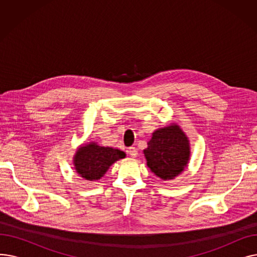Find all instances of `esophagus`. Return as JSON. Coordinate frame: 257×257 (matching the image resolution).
Wrapping results in <instances>:
<instances>
[{"label":"esophagus","mask_w":257,"mask_h":257,"mask_svg":"<svg viewBox=\"0 0 257 257\" xmlns=\"http://www.w3.org/2000/svg\"><path fill=\"white\" fill-rule=\"evenodd\" d=\"M127 152H128V154L131 156V157H137L138 156V149L137 148H134V147H130V148H128V150H127Z\"/></svg>","instance_id":"1"}]
</instances>
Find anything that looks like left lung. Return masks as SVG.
I'll return each mask as SVG.
<instances>
[{
	"mask_svg": "<svg viewBox=\"0 0 257 257\" xmlns=\"http://www.w3.org/2000/svg\"><path fill=\"white\" fill-rule=\"evenodd\" d=\"M147 166L164 180L174 179L184 171L191 156L190 141L177 124L153 132L144 150Z\"/></svg>",
	"mask_w": 257,
	"mask_h": 257,
	"instance_id": "8db88e82",
	"label": "left lung"
}]
</instances>
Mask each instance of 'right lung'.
Returning <instances> with one entry per match:
<instances>
[{
	"label": "right lung",
	"mask_w": 257,
	"mask_h": 257,
	"mask_svg": "<svg viewBox=\"0 0 257 257\" xmlns=\"http://www.w3.org/2000/svg\"><path fill=\"white\" fill-rule=\"evenodd\" d=\"M125 156L126 154L120 150L89 143L78 148L74 156V166L81 177L96 181L104 176L112 164Z\"/></svg>",
	"instance_id": "obj_1"
}]
</instances>
